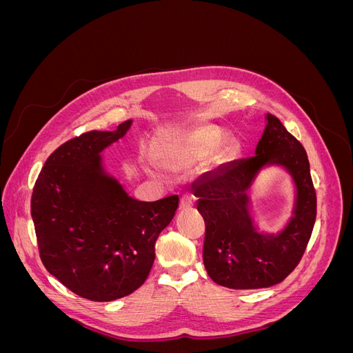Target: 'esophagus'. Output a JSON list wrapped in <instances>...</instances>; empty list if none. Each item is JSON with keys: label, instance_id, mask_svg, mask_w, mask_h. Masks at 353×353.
<instances>
[{"label": "esophagus", "instance_id": "obj_1", "mask_svg": "<svg viewBox=\"0 0 353 353\" xmlns=\"http://www.w3.org/2000/svg\"><path fill=\"white\" fill-rule=\"evenodd\" d=\"M193 205H194V200H193V197H191V196H183V197H181V200H179V209L181 210H185V209L193 208Z\"/></svg>", "mask_w": 353, "mask_h": 353}]
</instances>
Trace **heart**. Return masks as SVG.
Returning <instances> with one entry per match:
<instances>
[{
    "mask_svg": "<svg viewBox=\"0 0 353 353\" xmlns=\"http://www.w3.org/2000/svg\"><path fill=\"white\" fill-rule=\"evenodd\" d=\"M222 140L223 131L210 123L168 131L157 138L154 156L169 170L188 169L206 159Z\"/></svg>",
    "mask_w": 353,
    "mask_h": 353,
    "instance_id": "heart-1",
    "label": "heart"
}]
</instances>
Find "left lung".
<instances>
[{
    "label": "left lung",
    "instance_id": "left-lung-1",
    "mask_svg": "<svg viewBox=\"0 0 353 353\" xmlns=\"http://www.w3.org/2000/svg\"><path fill=\"white\" fill-rule=\"evenodd\" d=\"M254 156L234 160L191 185L206 222L203 262L219 285L248 290L281 283L302 259L316 218V194L305 148L272 114ZM280 167L295 187L292 216L279 232L255 225L248 191L266 167Z\"/></svg>",
    "mask_w": 353,
    "mask_h": 353
}]
</instances>
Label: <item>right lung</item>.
Wrapping results in <instances>:
<instances>
[{"label": "right lung", "instance_id": "obj_1", "mask_svg": "<svg viewBox=\"0 0 353 353\" xmlns=\"http://www.w3.org/2000/svg\"><path fill=\"white\" fill-rule=\"evenodd\" d=\"M132 125L90 131L52 153L32 193L41 261L69 290L110 302L141 287L154 262V245L175 216L178 196L141 201L108 172L101 153Z\"/></svg>", "mask_w": 353, "mask_h": 353}]
</instances>
